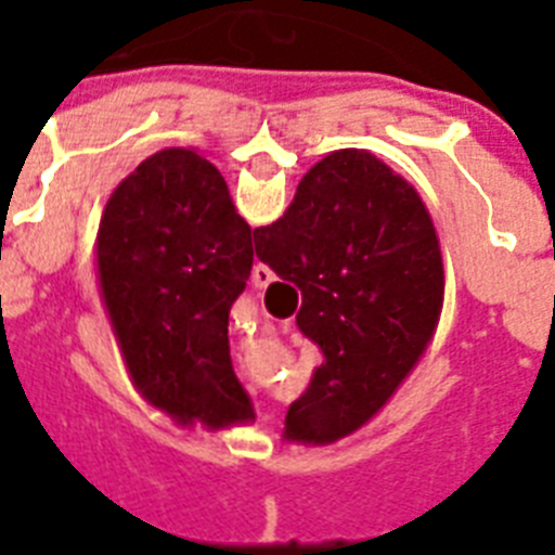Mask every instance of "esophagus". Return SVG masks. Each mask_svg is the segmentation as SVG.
<instances>
[{
  "label": "esophagus",
  "mask_w": 555,
  "mask_h": 555,
  "mask_svg": "<svg viewBox=\"0 0 555 555\" xmlns=\"http://www.w3.org/2000/svg\"><path fill=\"white\" fill-rule=\"evenodd\" d=\"M273 279H276L273 276V270H270L268 264L256 261V268H253V282H256V287H268Z\"/></svg>",
  "instance_id": "34e87169"
}]
</instances>
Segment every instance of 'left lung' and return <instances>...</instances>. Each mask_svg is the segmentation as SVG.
<instances>
[{"label": "left lung", "instance_id": "1", "mask_svg": "<svg viewBox=\"0 0 555 555\" xmlns=\"http://www.w3.org/2000/svg\"><path fill=\"white\" fill-rule=\"evenodd\" d=\"M250 224L198 150L169 146L126 176L98 230V282L138 395L178 426L256 421L227 320L253 268Z\"/></svg>", "mask_w": 555, "mask_h": 555}]
</instances>
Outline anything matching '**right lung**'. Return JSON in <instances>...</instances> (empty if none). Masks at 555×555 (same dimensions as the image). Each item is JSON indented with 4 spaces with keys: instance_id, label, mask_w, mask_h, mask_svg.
Segmentation results:
<instances>
[{
    "instance_id": "1",
    "label": "right lung",
    "mask_w": 555,
    "mask_h": 555,
    "mask_svg": "<svg viewBox=\"0 0 555 555\" xmlns=\"http://www.w3.org/2000/svg\"><path fill=\"white\" fill-rule=\"evenodd\" d=\"M253 238L256 256L302 291L296 325L322 351L282 438L337 443L395 397L435 337L443 259L429 209L377 155L337 150Z\"/></svg>"
}]
</instances>
